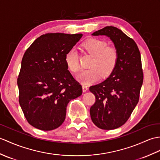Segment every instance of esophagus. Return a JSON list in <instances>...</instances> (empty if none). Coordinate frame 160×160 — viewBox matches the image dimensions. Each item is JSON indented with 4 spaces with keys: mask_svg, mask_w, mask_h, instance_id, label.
<instances>
[{
    "mask_svg": "<svg viewBox=\"0 0 160 160\" xmlns=\"http://www.w3.org/2000/svg\"><path fill=\"white\" fill-rule=\"evenodd\" d=\"M88 87L87 86H86V85H84V84H83L82 85V90H83V92H86L87 90H88Z\"/></svg>",
    "mask_w": 160,
    "mask_h": 160,
    "instance_id": "obj_1",
    "label": "esophagus"
}]
</instances>
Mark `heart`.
<instances>
[{"instance_id": "heart-1", "label": "heart", "mask_w": 160, "mask_h": 160, "mask_svg": "<svg viewBox=\"0 0 160 160\" xmlns=\"http://www.w3.org/2000/svg\"><path fill=\"white\" fill-rule=\"evenodd\" d=\"M83 49L92 56L89 62L90 68L83 70L77 79L84 84H89L98 81L101 75L108 76L116 68L118 60L117 48L108 46L104 40L92 38L82 43ZM67 68L73 73H78L80 69L79 56L75 49L69 50L65 57Z\"/></svg>"}]
</instances>
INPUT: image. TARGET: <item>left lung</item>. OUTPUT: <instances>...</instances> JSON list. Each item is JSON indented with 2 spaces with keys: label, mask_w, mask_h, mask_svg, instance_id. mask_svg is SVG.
<instances>
[{
  "label": "left lung",
  "mask_w": 160,
  "mask_h": 160,
  "mask_svg": "<svg viewBox=\"0 0 160 160\" xmlns=\"http://www.w3.org/2000/svg\"><path fill=\"white\" fill-rule=\"evenodd\" d=\"M92 35L109 37L119 54L110 76L89 88L95 97L90 108L92 121L100 129L111 130L125 123L139 101L143 82L140 53L133 39L116 27H106Z\"/></svg>",
  "instance_id": "obj_1"
}]
</instances>
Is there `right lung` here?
<instances>
[{
  "instance_id": "1",
  "label": "right lung",
  "mask_w": 160,
  "mask_h": 160,
  "mask_svg": "<svg viewBox=\"0 0 160 160\" xmlns=\"http://www.w3.org/2000/svg\"><path fill=\"white\" fill-rule=\"evenodd\" d=\"M82 34L46 33L35 40L22 58L18 78L19 103L33 127L53 130L64 122L70 100L82 93L65 62Z\"/></svg>"
}]
</instances>
